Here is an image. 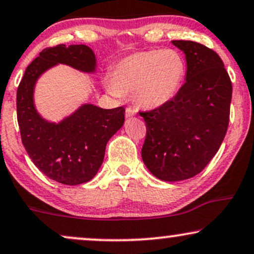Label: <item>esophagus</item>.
Wrapping results in <instances>:
<instances>
[{
    "mask_svg": "<svg viewBox=\"0 0 254 254\" xmlns=\"http://www.w3.org/2000/svg\"><path fill=\"white\" fill-rule=\"evenodd\" d=\"M135 114H136V111L132 108H130V106H129V108H127V111H125V116H127V117L135 116Z\"/></svg>",
    "mask_w": 254,
    "mask_h": 254,
    "instance_id": "esophagus-1",
    "label": "esophagus"
}]
</instances>
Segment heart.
I'll return each instance as SVG.
<instances>
[{
    "mask_svg": "<svg viewBox=\"0 0 254 254\" xmlns=\"http://www.w3.org/2000/svg\"><path fill=\"white\" fill-rule=\"evenodd\" d=\"M185 75V59L177 51L137 52L116 64L108 88L114 96L132 93L140 108L155 109L176 96Z\"/></svg>",
    "mask_w": 254,
    "mask_h": 254,
    "instance_id": "heart-1",
    "label": "heart"
}]
</instances>
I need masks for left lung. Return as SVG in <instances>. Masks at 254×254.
Here are the masks:
<instances>
[{
    "mask_svg": "<svg viewBox=\"0 0 254 254\" xmlns=\"http://www.w3.org/2000/svg\"><path fill=\"white\" fill-rule=\"evenodd\" d=\"M187 60V75L172 100L149 111L142 158L162 181L190 179L204 169L227 132L232 81L221 58L195 41L174 40Z\"/></svg>",
    "mask_w": 254,
    "mask_h": 254,
    "instance_id": "obj_1",
    "label": "left lung"
}]
</instances>
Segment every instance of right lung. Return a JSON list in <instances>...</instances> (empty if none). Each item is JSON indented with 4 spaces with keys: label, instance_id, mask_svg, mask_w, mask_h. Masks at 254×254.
I'll list each match as a JSON object with an SVG mask.
<instances>
[{
    "label": "right lung",
    "instance_id": "right-lung-1",
    "mask_svg": "<svg viewBox=\"0 0 254 254\" xmlns=\"http://www.w3.org/2000/svg\"><path fill=\"white\" fill-rule=\"evenodd\" d=\"M57 64L93 72L96 58L85 45L45 48L27 67L17 87V123L24 149L39 170L54 181L75 186L90 181L99 170L106 143L124 124L125 109L86 104L59 124L44 121L35 111L33 91L40 74Z\"/></svg>",
    "mask_w": 254,
    "mask_h": 254
}]
</instances>
